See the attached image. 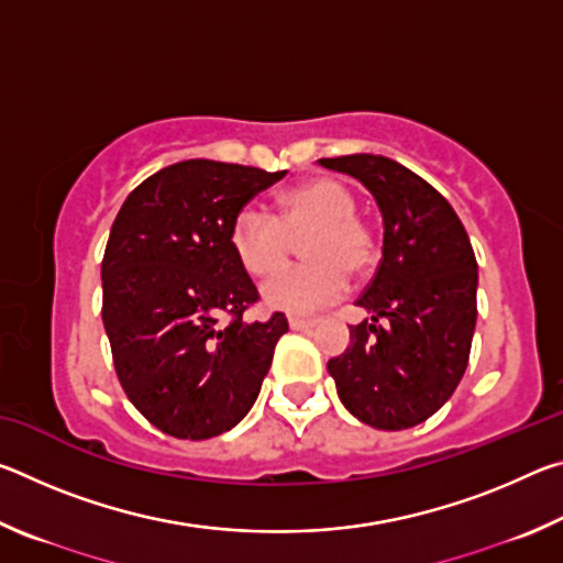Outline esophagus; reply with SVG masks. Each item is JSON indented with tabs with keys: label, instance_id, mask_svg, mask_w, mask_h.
I'll use <instances>...</instances> for the list:
<instances>
[{
	"label": "esophagus",
	"instance_id": "1",
	"mask_svg": "<svg viewBox=\"0 0 563 563\" xmlns=\"http://www.w3.org/2000/svg\"><path fill=\"white\" fill-rule=\"evenodd\" d=\"M290 330H312L318 325V320H308V318H288Z\"/></svg>",
	"mask_w": 563,
	"mask_h": 563
}]
</instances>
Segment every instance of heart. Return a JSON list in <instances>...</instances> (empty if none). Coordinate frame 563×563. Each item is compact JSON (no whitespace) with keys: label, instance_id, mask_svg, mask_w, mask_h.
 Wrapping results in <instances>:
<instances>
[{"label":"heart","instance_id":"1","mask_svg":"<svg viewBox=\"0 0 563 563\" xmlns=\"http://www.w3.org/2000/svg\"><path fill=\"white\" fill-rule=\"evenodd\" d=\"M302 243L308 265L285 271L263 285V302L273 310L308 316L335 302L347 288V273H365L375 261V241L357 218V198L332 178L308 180L283 194L278 221L247 206L231 225L235 261L255 278L283 271L292 241Z\"/></svg>","mask_w":563,"mask_h":563}]
</instances>
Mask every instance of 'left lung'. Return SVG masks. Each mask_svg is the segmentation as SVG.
I'll use <instances>...</instances> for the list:
<instances>
[{
    "label": "left lung",
    "mask_w": 563,
    "mask_h": 563,
    "mask_svg": "<svg viewBox=\"0 0 563 563\" xmlns=\"http://www.w3.org/2000/svg\"><path fill=\"white\" fill-rule=\"evenodd\" d=\"M357 178L383 213V261L357 305L369 320L328 362L338 397L375 430L432 417L460 385L476 325V258L442 194L397 161L375 154L320 158Z\"/></svg>",
    "instance_id": "left-lung-1"
}]
</instances>
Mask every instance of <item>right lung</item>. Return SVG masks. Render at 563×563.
<instances>
[{
    "label": "right lung",
    "mask_w": 563,
    "mask_h": 563,
    "mask_svg": "<svg viewBox=\"0 0 563 563\" xmlns=\"http://www.w3.org/2000/svg\"><path fill=\"white\" fill-rule=\"evenodd\" d=\"M285 174L180 161L133 188L111 225L103 328L123 393L161 432L211 440L258 399L288 320H243L258 290L235 261L231 225Z\"/></svg>",
    "instance_id": "add662e5"
}]
</instances>
